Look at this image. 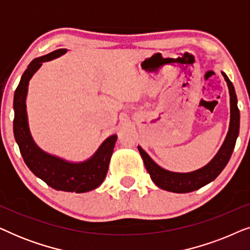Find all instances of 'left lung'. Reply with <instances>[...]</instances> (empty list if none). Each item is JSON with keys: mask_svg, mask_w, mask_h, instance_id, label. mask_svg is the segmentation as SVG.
I'll use <instances>...</instances> for the list:
<instances>
[{"mask_svg": "<svg viewBox=\"0 0 250 250\" xmlns=\"http://www.w3.org/2000/svg\"><path fill=\"white\" fill-rule=\"evenodd\" d=\"M224 80L227 81L229 92H230V105H231V119L230 128H229L228 135L225 138L223 146H221L220 151L214 157L209 164L203 168L194 170L191 173H174L169 172L159 167L153 160L150 158L145 150L141 146H138L140 153H141L143 162L146 170H148L150 177L155 182L157 187L160 189L170 191L176 193H187L191 191L198 190L204 186H206L211 181L216 179L220 173L227 166L229 160L233 152L235 141L239 135V126H240V112L237 104V95L233 87V84L229 80V77L224 73H222Z\"/></svg>", "mask_w": 250, "mask_h": 250, "instance_id": "8db88e82", "label": "left lung"}]
</instances>
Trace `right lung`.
<instances>
[{"label":"right lung","mask_w":250,"mask_h":250,"mask_svg":"<svg viewBox=\"0 0 250 250\" xmlns=\"http://www.w3.org/2000/svg\"><path fill=\"white\" fill-rule=\"evenodd\" d=\"M66 51V49L56 50L46 56L36 58L28 64L15 92L13 133L26 165L37 177L56 190L81 193L93 190L104 182L117 135L109 136L94 156L86 162L71 164L47 155L34 143L29 133L26 112V95L29 80L34 73L42 66V62L52 60Z\"/></svg>","instance_id":"right-lung-1"}]
</instances>
